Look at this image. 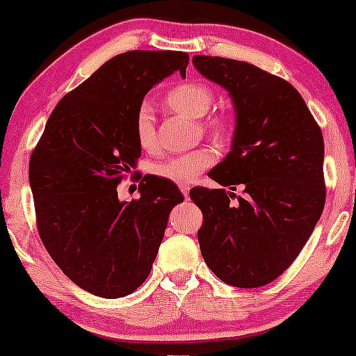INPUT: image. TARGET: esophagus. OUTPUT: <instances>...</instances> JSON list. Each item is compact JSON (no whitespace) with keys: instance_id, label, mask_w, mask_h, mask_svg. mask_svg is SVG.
<instances>
[{"instance_id":"1","label":"esophagus","mask_w":356,"mask_h":356,"mask_svg":"<svg viewBox=\"0 0 356 356\" xmlns=\"http://www.w3.org/2000/svg\"><path fill=\"white\" fill-rule=\"evenodd\" d=\"M189 189H191V186H189V184H179V191L183 193V196L184 197H189Z\"/></svg>"}]
</instances>
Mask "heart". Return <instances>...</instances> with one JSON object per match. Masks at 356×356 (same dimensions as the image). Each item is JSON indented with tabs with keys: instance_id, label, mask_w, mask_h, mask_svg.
Wrapping results in <instances>:
<instances>
[{
	"instance_id": "b5f03b06",
	"label": "heart",
	"mask_w": 356,
	"mask_h": 356,
	"mask_svg": "<svg viewBox=\"0 0 356 356\" xmlns=\"http://www.w3.org/2000/svg\"><path fill=\"white\" fill-rule=\"evenodd\" d=\"M213 102V94L207 86L201 82H184V84L175 87L170 90L167 97L168 106L179 113L191 116V118H204L209 110H211ZM207 128L223 134L227 131V121L223 118L207 120ZM136 136L143 149H152L155 144V118L154 110L149 104H143L139 106L138 115H136ZM216 159V154L211 149H197L193 152H186L168 160H163L154 165V173L159 178L167 179V181L177 184H188L196 179L204 170L211 167Z\"/></svg>"
}]
</instances>
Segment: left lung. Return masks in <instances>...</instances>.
<instances>
[{
	"mask_svg": "<svg viewBox=\"0 0 356 356\" xmlns=\"http://www.w3.org/2000/svg\"><path fill=\"white\" fill-rule=\"evenodd\" d=\"M235 108L227 157L209 173L225 189L196 188L204 261L228 285L257 289L289 269L313 233L325 202L324 139L303 97L289 82L245 61L193 56ZM236 186L243 196L235 204Z\"/></svg>",
	"mask_w": 356,
	"mask_h": 356,
	"instance_id": "8db88e82",
	"label": "left lung"
}]
</instances>
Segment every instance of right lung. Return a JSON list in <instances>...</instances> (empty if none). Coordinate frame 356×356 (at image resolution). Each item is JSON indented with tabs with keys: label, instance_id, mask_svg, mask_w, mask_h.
Returning a JSON list of instances; mask_svg holds the SVG:
<instances>
[{
	"label": "right lung",
	"instance_id": "right-lung-1",
	"mask_svg": "<svg viewBox=\"0 0 356 356\" xmlns=\"http://www.w3.org/2000/svg\"><path fill=\"white\" fill-rule=\"evenodd\" d=\"M183 51H126L104 63L58 102L29 163L37 228L48 254L77 286L121 298L143 285L181 193L147 175L139 199L116 186L138 163L136 115L147 92L173 72Z\"/></svg>",
	"mask_w": 356,
	"mask_h": 356
}]
</instances>
